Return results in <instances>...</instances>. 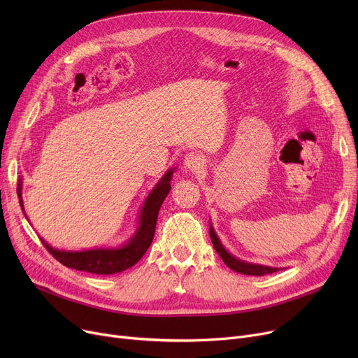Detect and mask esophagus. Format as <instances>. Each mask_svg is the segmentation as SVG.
Here are the masks:
<instances>
[{
  "instance_id": "34e87169",
  "label": "esophagus",
  "mask_w": 358,
  "mask_h": 358,
  "mask_svg": "<svg viewBox=\"0 0 358 358\" xmlns=\"http://www.w3.org/2000/svg\"><path fill=\"white\" fill-rule=\"evenodd\" d=\"M204 164H206L204 158L200 154H196V152L185 155V159H184L185 168L192 173H200L201 169L204 168Z\"/></svg>"
}]
</instances>
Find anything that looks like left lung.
Instances as JSON below:
<instances>
[{"instance_id":"left-lung-1","label":"left lung","mask_w":358,"mask_h":358,"mask_svg":"<svg viewBox=\"0 0 358 358\" xmlns=\"http://www.w3.org/2000/svg\"><path fill=\"white\" fill-rule=\"evenodd\" d=\"M209 234H210V239H212V243L213 247L216 250V252L220 255L222 261L227 264L231 270L236 271V273H241V274H247V275H266V274H271V273H275L278 268H274V267H267V266H259V264H252V262H247V261H242V259H238L236 257H234L232 254H229L227 250L223 248L222 242L219 241L213 227L210 224L209 228Z\"/></svg>"}]
</instances>
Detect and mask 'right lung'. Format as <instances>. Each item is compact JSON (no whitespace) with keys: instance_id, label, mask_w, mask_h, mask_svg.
<instances>
[{"instance_id":"add662e5","label":"right lung","mask_w":358,"mask_h":358,"mask_svg":"<svg viewBox=\"0 0 358 358\" xmlns=\"http://www.w3.org/2000/svg\"><path fill=\"white\" fill-rule=\"evenodd\" d=\"M176 169H168L165 176L158 181L143 203V208L139 216V228L136 234L130 238L127 243L119 248H99V250H87V251H61L52 248L49 243H46L42 238L45 248L58 259L61 264L65 267L87 271L92 274H115L124 271L135 266L136 262L145 255L148 248L152 243L155 228H157V219L161 206L166 197V194L171 190V177ZM17 194L20 197V206L23 208V199H22V180L17 187ZM26 216V215H24ZM27 217V216H26Z\"/></svg>"}]
</instances>
